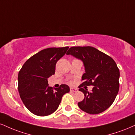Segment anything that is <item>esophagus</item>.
<instances>
[{"label":"esophagus","mask_w":135,"mask_h":135,"mask_svg":"<svg viewBox=\"0 0 135 135\" xmlns=\"http://www.w3.org/2000/svg\"><path fill=\"white\" fill-rule=\"evenodd\" d=\"M70 90L71 92H76L78 91V89H76V88H72V87H71L70 89Z\"/></svg>","instance_id":"34e87169"}]
</instances>
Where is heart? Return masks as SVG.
Here are the masks:
<instances>
[{
  "mask_svg": "<svg viewBox=\"0 0 135 135\" xmlns=\"http://www.w3.org/2000/svg\"><path fill=\"white\" fill-rule=\"evenodd\" d=\"M70 83H71V84H72V83H73V82H70Z\"/></svg>",
  "mask_w": 135,
  "mask_h": 135,
  "instance_id": "1",
  "label": "heart"
}]
</instances>
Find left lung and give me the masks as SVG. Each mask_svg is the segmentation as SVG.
Instances as JSON below:
<instances>
[{
  "mask_svg": "<svg viewBox=\"0 0 135 135\" xmlns=\"http://www.w3.org/2000/svg\"><path fill=\"white\" fill-rule=\"evenodd\" d=\"M83 61L85 74L79 86L84 94L79 108L90 114H99L111 106L119 91V70L114 60L92 46H73L66 53ZM93 85L91 92L83 86ZM84 88H85L84 87Z\"/></svg>",
  "mask_w": 135,
  "mask_h": 135,
  "instance_id": "1",
  "label": "left lung"
}]
</instances>
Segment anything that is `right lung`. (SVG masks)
<instances>
[{"label":"right lung","instance_id":"right-lung-1","mask_svg":"<svg viewBox=\"0 0 135 135\" xmlns=\"http://www.w3.org/2000/svg\"><path fill=\"white\" fill-rule=\"evenodd\" d=\"M69 46L48 48L39 51L24 63L18 74V90L22 103L32 114L45 116L57 109L65 94L70 91L67 85L58 88L48 85V79L55 72L58 60L66 53Z\"/></svg>","mask_w":135,"mask_h":135}]
</instances>
